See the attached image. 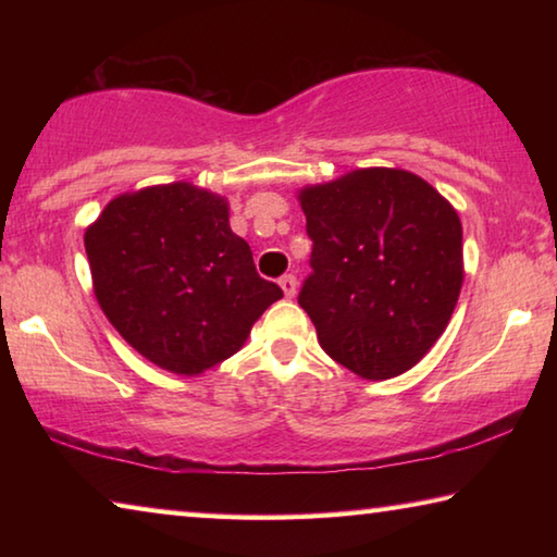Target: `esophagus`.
I'll return each instance as SVG.
<instances>
[{"label": "esophagus", "instance_id": "1", "mask_svg": "<svg viewBox=\"0 0 557 557\" xmlns=\"http://www.w3.org/2000/svg\"><path fill=\"white\" fill-rule=\"evenodd\" d=\"M280 287H282V292H285V297H295L297 295V277L295 275H282Z\"/></svg>", "mask_w": 557, "mask_h": 557}]
</instances>
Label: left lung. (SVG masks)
<instances>
[{
  "instance_id": "8db88e82",
  "label": "left lung",
  "mask_w": 557,
  "mask_h": 557,
  "mask_svg": "<svg viewBox=\"0 0 557 557\" xmlns=\"http://www.w3.org/2000/svg\"><path fill=\"white\" fill-rule=\"evenodd\" d=\"M312 275L299 307L324 351L369 381L410 371L459 299L461 223L451 203L405 169H356L299 191Z\"/></svg>"
}]
</instances>
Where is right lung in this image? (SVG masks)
<instances>
[{"label":"right lung","instance_id":"add662e5","mask_svg":"<svg viewBox=\"0 0 557 557\" xmlns=\"http://www.w3.org/2000/svg\"><path fill=\"white\" fill-rule=\"evenodd\" d=\"M92 289L120 336L159 369L231 358L282 297L231 231L228 201L188 182L112 199L86 231Z\"/></svg>","mask_w":557,"mask_h":557}]
</instances>
